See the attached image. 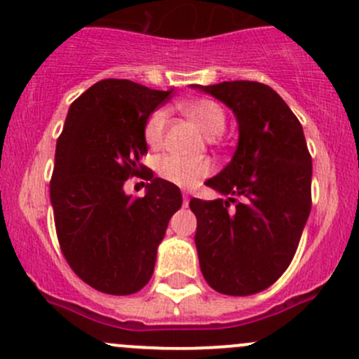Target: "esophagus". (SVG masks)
Wrapping results in <instances>:
<instances>
[{
    "mask_svg": "<svg viewBox=\"0 0 359 359\" xmlns=\"http://www.w3.org/2000/svg\"><path fill=\"white\" fill-rule=\"evenodd\" d=\"M182 203H184V206L189 205V196H187V193L182 194Z\"/></svg>",
    "mask_w": 359,
    "mask_h": 359,
    "instance_id": "34e87169",
    "label": "esophagus"
}]
</instances>
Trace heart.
<instances>
[{
	"label": "heart",
	"mask_w": 359,
	"mask_h": 359,
	"mask_svg": "<svg viewBox=\"0 0 359 359\" xmlns=\"http://www.w3.org/2000/svg\"><path fill=\"white\" fill-rule=\"evenodd\" d=\"M184 114L205 133L208 139L220 137L226 130L227 116L224 107L212 99H198L191 100L180 106ZM166 126H168V112L166 109H156L147 118L144 126V137L151 149H159L165 142ZM213 170L212 163L208 159H182L179 156H163L158 159L156 172L166 182L179 187H193L206 175H210Z\"/></svg>",
	"instance_id": "obj_1"
}]
</instances>
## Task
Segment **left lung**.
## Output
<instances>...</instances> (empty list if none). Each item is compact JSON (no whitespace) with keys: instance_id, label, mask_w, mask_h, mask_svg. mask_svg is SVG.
I'll return each mask as SVG.
<instances>
[{"instance_id":"left-lung-1","label":"left lung","mask_w":359,"mask_h":359,"mask_svg":"<svg viewBox=\"0 0 359 359\" xmlns=\"http://www.w3.org/2000/svg\"><path fill=\"white\" fill-rule=\"evenodd\" d=\"M191 86L231 107L240 123L233 159L206 180L231 198L189 201L201 273L219 293L252 295L287 271L309 217L313 163L306 137L290 107L264 83Z\"/></svg>"}]
</instances>
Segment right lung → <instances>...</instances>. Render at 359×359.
<instances>
[{"label":"right lung","mask_w":359,"mask_h":359,"mask_svg":"<svg viewBox=\"0 0 359 359\" xmlns=\"http://www.w3.org/2000/svg\"><path fill=\"white\" fill-rule=\"evenodd\" d=\"M172 92L102 79L71 104L57 140L50 200L60 250L76 276L102 293L146 287L170 217L182 205L179 187L140 163L147 118ZM133 175L150 180L144 198L122 191Z\"/></svg>","instance_id":"obj_1"}]
</instances>
